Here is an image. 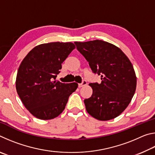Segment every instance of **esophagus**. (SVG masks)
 Segmentation results:
<instances>
[{"mask_svg":"<svg viewBox=\"0 0 155 155\" xmlns=\"http://www.w3.org/2000/svg\"><path fill=\"white\" fill-rule=\"evenodd\" d=\"M87 81H83L82 83H80V84H78V87H84V86L87 85Z\"/></svg>","mask_w":155,"mask_h":155,"instance_id":"34e87169","label":"esophagus"}]
</instances>
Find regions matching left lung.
I'll return each mask as SVG.
<instances>
[{
    "label": "left lung",
    "mask_w": 155,
    "mask_h": 155,
    "mask_svg": "<svg viewBox=\"0 0 155 155\" xmlns=\"http://www.w3.org/2000/svg\"><path fill=\"white\" fill-rule=\"evenodd\" d=\"M101 83H90L93 94L84 101L89 114L101 121L114 119L124 111L135 92L137 77L129 59L118 47L103 40L75 41Z\"/></svg>",
    "instance_id": "1"
}]
</instances>
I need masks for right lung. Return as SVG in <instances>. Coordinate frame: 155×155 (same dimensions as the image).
Wrapping results in <instances>:
<instances>
[{"mask_svg":"<svg viewBox=\"0 0 155 155\" xmlns=\"http://www.w3.org/2000/svg\"><path fill=\"white\" fill-rule=\"evenodd\" d=\"M76 48L72 42H51L36 46L27 54L18 68L15 87L21 101L33 116L48 120L64 111L77 83L53 81L61 64Z\"/></svg>","mask_w":155,"mask_h":155,"instance_id":"add662e5","label":"right lung"}]
</instances>
